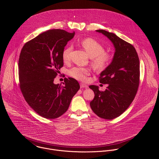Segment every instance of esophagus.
Returning a JSON list of instances; mask_svg holds the SVG:
<instances>
[{
  "label": "esophagus",
  "instance_id": "34e87169",
  "mask_svg": "<svg viewBox=\"0 0 159 159\" xmlns=\"http://www.w3.org/2000/svg\"><path fill=\"white\" fill-rule=\"evenodd\" d=\"M80 88H87V87H88V86H87L86 84H82V83H81V84H80Z\"/></svg>",
  "mask_w": 159,
  "mask_h": 159
}]
</instances>
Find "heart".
Returning a JSON list of instances; mask_svg holds the SVG:
<instances>
[{"mask_svg": "<svg viewBox=\"0 0 159 159\" xmlns=\"http://www.w3.org/2000/svg\"><path fill=\"white\" fill-rule=\"evenodd\" d=\"M80 44L91 58V63L96 69H105L109 65L112 55L109 52L104 51V47L101 43L92 38H86L82 39ZM72 50L71 46H68L63 50L61 56L64 62L70 61ZM90 74V70L89 68L80 66H74L69 71L70 76L80 81L85 80Z\"/></svg>", "mask_w": 159, "mask_h": 159, "instance_id": "1", "label": "heart"}]
</instances>
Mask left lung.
Returning a JSON list of instances; mask_svg holds the SVG:
<instances>
[{"instance_id":"obj_1","label":"left lung","mask_w":159,"mask_h":159,"mask_svg":"<svg viewBox=\"0 0 159 159\" xmlns=\"http://www.w3.org/2000/svg\"><path fill=\"white\" fill-rule=\"evenodd\" d=\"M96 31L111 40L115 53L112 62L99 78L100 83L107 84L106 89L101 91L98 86H89L95 94L90 106L99 118L112 120L128 109L137 94L140 84V61L132 44L114 33L103 30Z\"/></svg>"}]
</instances>
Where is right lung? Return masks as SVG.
<instances>
[{"label":"right lung","mask_w":159,"mask_h":159,"mask_svg":"<svg viewBox=\"0 0 159 159\" xmlns=\"http://www.w3.org/2000/svg\"><path fill=\"white\" fill-rule=\"evenodd\" d=\"M75 32L51 30L28 41L18 63L19 87L29 106L47 119L60 117L67 111L80 89L77 80L65 78L63 85L54 79L63 66L62 52Z\"/></svg>","instance_id":"add662e5"}]
</instances>
